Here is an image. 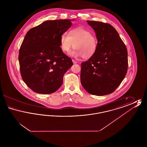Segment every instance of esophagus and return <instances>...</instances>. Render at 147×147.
Segmentation results:
<instances>
[{
	"label": "esophagus",
	"instance_id": "1",
	"mask_svg": "<svg viewBox=\"0 0 147 147\" xmlns=\"http://www.w3.org/2000/svg\"><path fill=\"white\" fill-rule=\"evenodd\" d=\"M72 61H73V63H74V64H77V61H76L75 60H74V59H73L72 60Z\"/></svg>",
	"mask_w": 147,
	"mask_h": 147
}]
</instances>
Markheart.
I'll return each mask as SVG.
<instances>
[{
    "instance_id": "heart-1",
    "label": "heart",
    "mask_w": 147,
    "mask_h": 147,
    "mask_svg": "<svg viewBox=\"0 0 147 147\" xmlns=\"http://www.w3.org/2000/svg\"><path fill=\"white\" fill-rule=\"evenodd\" d=\"M60 47L63 52L71 49H76L69 53L73 57L82 56L84 59L90 58L97 51L98 40L96 35L83 27L73 28L68 35L63 34L60 38Z\"/></svg>"
}]
</instances>
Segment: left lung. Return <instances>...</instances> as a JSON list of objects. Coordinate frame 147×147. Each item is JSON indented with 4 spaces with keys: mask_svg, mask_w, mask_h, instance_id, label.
Wrapping results in <instances>:
<instances>
[{
    "mask_svg": "<svg viewBox=\"0 0 147 147\" xmlns=\"http://www.w3.org/2000/svg\"><path fill=\"white\" fill-rule=\"evenodd\" d=\"M98 40L94 56L82 63L80 82L89 94L103 96L111 94L121 83L128 68L125 43L111 25L87 20Z\"/></svg>",
    "mask_w": 147,
    "mask_h": 147,
    "instance_id": "obj_1",
    "label": "left lung"
}]
</instances>
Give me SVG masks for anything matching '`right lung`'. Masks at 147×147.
Returning a JSON list of instances; mask_svg holds the SVG:
<instances>
[{"instance_id":"right-lung-1","label":"right lung","mask_w":147,"mask_h":147,"mask_svg":"<svg viewBox=\"0 0 147 147\" xmlns=\"http://www.w3.org/2000/svg\"><path fill=\"white\" fill-rule=\"evenodd\" d=\"M71 21H45L25 35L19 50L20 69L24 82L35 92L49 94L57 91L73 65L60 47L61 37L70 28Z\"/></svg>"}]
</instances>
